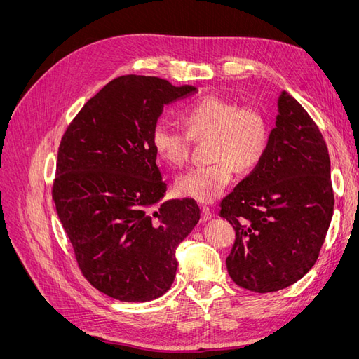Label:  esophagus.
<instances>
[{
	"label": "esophagus",
	"instance_id": "1",
	"mask_svg": "<svg viewBox=\"0 0 359 359\" xmlns=\"http://www.w3.org/2000/svg\"><path fill=\"white\" fill-rule=\"evenodd\" d=\"M211 217H212V212H211V210L208 208V206L201 205V220L202 222H208Z\"/></svg>",
	"mask_w": 359,
	"mask_h": 359
}]
</instances>
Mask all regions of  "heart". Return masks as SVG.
<instances>
[{"label":"heart","instance_id":"heart-1","mask_svg":"<svg viewBox=\"0 0 359 359\" xmlns=\"http://www.w3.org/2000/svg\"><path fill=\"white\" fill-rule=\"evenodd\" d=\"M181 123L186 133L165 123L154 126L151 144L157 156L169 166L181 168L190 158L191 139L210 137L208 153L212 160L178 177L175 187L181 196L199 202L219 199L231 186L236 169H253L266 153L268 124L253 104L206 95L184 107Z\"/></svg>","mask_w":359,"mask_h":359}]
</instances>
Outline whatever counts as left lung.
<instances>
[{
  "mask_svg": "<svg viewBox=\"0 0 359 359\" xmlns=\"http://www.w3.org/2000/svg\"><path fill=\"white\" fill-rule=\"evenodd\" d=\"M235 229L227 273L243 289H285L316 264L334 211L327 144L307 111L281 93L264 158L220 202Z\"/></svg>",
  "mask_w": 359,
  "mask_h": 359,
  "instance_id": "left-lung-1",
  "label": "left lung"
}]
</instances>
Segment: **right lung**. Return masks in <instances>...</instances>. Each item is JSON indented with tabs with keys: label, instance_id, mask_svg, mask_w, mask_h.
Here are the masks:
<instances>
[{
	"label": "right lung",
	"instance_id": "obj_1",
	"mask_svg": "<svg viewBox=\"0 0 359 359\" xmlns=\"http://www.w3.org/2000/svg\"><path fill=\"white\" fill-rule=\"evenodd\" d=\"M196 93L154 76L115 78L83 104L61 137L52 199L88 283L145 302L175 280V250L201 219L193 199L166 191L151 132L165 104Z\"/></svg>",
	"mask_w": 359,
	"mask_h": 359
}]
</instances>
